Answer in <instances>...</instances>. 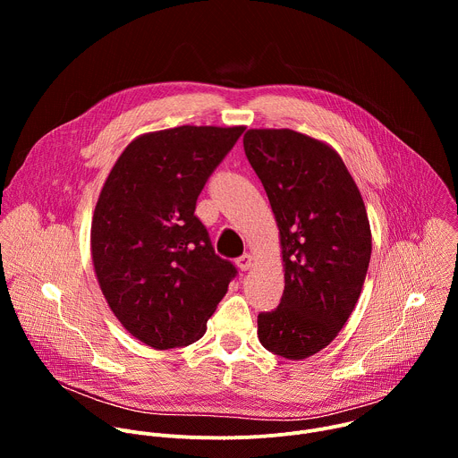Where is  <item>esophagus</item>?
Instances as JSON below:
<instances>
[{
	"label": "esophagus",
	"instance_id": "esophagus-1",
	"mask_svg": "<svg viewBox=\"0 0 458 458\" xmlns=\"http://www.w3.org/2000/svg\"><path fill=\"white\" fill-rule=\"evenodd\" d=\"M237 268L241 270V272H248L251 267H253V257L250 255V253H244L242 257H239L237 259Z\"/></svg>",
	"mask_w": 458,
	"mask_h": 458
}]
</instances>
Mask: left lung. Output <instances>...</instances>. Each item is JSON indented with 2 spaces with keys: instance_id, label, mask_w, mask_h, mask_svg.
Here are the masks:
<instances>
[{
  "instance_id": "8db88e82",
  "label": "left lung",
  "mask_w": 458,
  "mask_h": 458,
  "mask_svg": "<svg viewBox=\"0 0 458 458\" xmlns=\"http://www.w3.org/2000/svg\"><path fill=\"white\" fill-rule=\"evenodd\" d=\"M246 157L279 228L284 292L259 313L267 350L301 360L328 346L350 318L366 279L371 230L362 195L328 143L290 128H250Z\"/></svg>"
}]
</instances>
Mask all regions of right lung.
<instances>
[{
  "instance_id": "1",
  "label": "right lung",
  "mask_w": 458,
  "mask_h": 458,
  "mask_svg": "<svg viewBox=\"0 0 458 458\" xmlns=\"http://www.w3.org/2000/svg\"><path fill=\"white\" fill-rule=\"evenodd\" d=\"M244 126H193L138 136L96 203L90 251L99 288L123 328L156 350L188 346L237 270L216 255L195 201Z\"/></svg>"
}]
</instances>
